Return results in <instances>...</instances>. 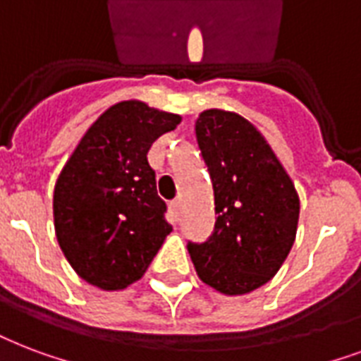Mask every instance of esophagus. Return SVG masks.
Here are the masks:
<instances>
[{
  "instance_id": "obj_1",
  "label": "esophagus",
  "mask_w": 361,
  "mask_h": 361,
  "mask_svg": "<svg viewBox=\"0 0 361 361\" xmlns=\"http://www.w3.org/2000/svg\"><path fill=\"white\" fill-rule=\"evenodd\" d=\"M180 199H176V200H172V202H170V208H172V210L176 212V214H178V212H180Z\"/></svg>"
}]
</instances>
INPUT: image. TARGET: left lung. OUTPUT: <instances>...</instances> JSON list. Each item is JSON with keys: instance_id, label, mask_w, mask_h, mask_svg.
<instances>
[{"instance_id": "obj_1", "label": "left lung", "mask_w": 361, "mask_h": 361, "mask_svg": "<svg viewBox=\"0 0 361 361\" xmlns=\"http://www.w3.org/2000/svg\"><path fill=\"white\" fill-rule=\"evenodd\" d=\"M197 142L214 183L216 229L204 244L189 242L195 271L224 295L257 290L280 271L295 242L299 195L279 157L247 119L204 109Z\"/></svg>"}]
</instances>
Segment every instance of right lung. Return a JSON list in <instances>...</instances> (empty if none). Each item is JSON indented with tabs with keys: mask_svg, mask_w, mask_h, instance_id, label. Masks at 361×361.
<instances>
[{
	"mask_svg": "<svg viewBox=\"0 0 361 361\" xmlns=\"http://www.w3.org/2000/svg\"><path fill=\"white\" fill-rule=\"evenodd\" d=\"M181 123L176 114L125 100L90 125L60 172L52 216L71 269L94 288L137 282L170 235L147 151Z\"/></svg>",
	"mask_w": 361,
	"mask_h": 361,
	"instance_id": "right-lung-1",
	"label": "right lung"
}]
</instances>
